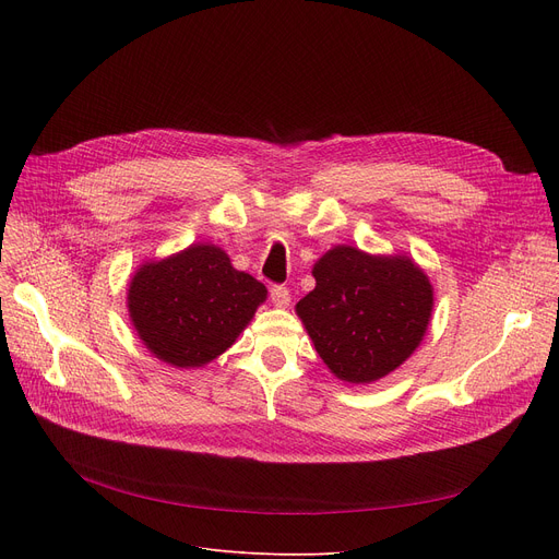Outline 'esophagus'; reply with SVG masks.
I'll return each mask as SVG.
<instances>
[{
  "label": "esophagus",
  "mask_w": 559,
  "mask_h": 559,
  "mask_svg": "<svg viewBox=\"0 0 559 559\" xmlns=\"http://www.w3.org/2000/svg\"><path fill=\"white\" fill-rule=\"evenodd\" d=\"M270 295H272V304L276 308H287L289 306V289L285 285H274L270 289Z\"/></svg>",
  "instance_id": "34e87169"
}]
</instances>
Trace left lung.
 Returning <instances> with one entry per match:
<instances>
[{"instance_id": "left-lung-1", "label": "left lung", "mask_w": 559, "mask_h": 559, "mask_svg": "<svg viewBox=\"0 0 559 559\" xmlns=\"http://www.w3.org/2000/svg\"><path fill=\"white\" fill-rule=\"evenodd\" d=\"M297 314L319 358L344 383H373L401 367L426 335L432 285L407 255L340 245L321 255Z\"/></svg>"}]
</instances>
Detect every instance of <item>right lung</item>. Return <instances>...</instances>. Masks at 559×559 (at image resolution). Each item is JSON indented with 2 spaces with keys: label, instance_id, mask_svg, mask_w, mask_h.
I'll use <instances>...</instances> for the list:
<instances>
[{
  "label": "right lung",
  "instance_id": "right-lung-1",
  "mask_svg": "<svg viewBox=\"0 0 559 559\" xmlns=\"http://www.w3.org/2000/svg\"><path fill=\"white\" fill-rule=\"evenodd\" d=\"M264 299L267 287L235 270L226 251L197 242L140 264L127 306L138 337L158 360L192 369L222 356Z\"/></svg>",
  "mask_w": 559,
  "mask_h": 559
}]
</instances>
